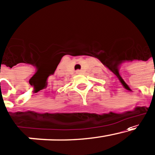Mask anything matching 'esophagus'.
Masks as SVG:
<instances>
[{
	"instance_id": "34e87169",
	"label": "esophagus",
	"mask_w": 155,
	"mask_h": 155,
	"mask_svg": "<svg viewBox=\"0 0 155 155\" xmlns=\"http://www.w3.org/2000/svg\"><path fill=\"white\" fill-rule=\"evenodd\" d=\"M76 73H77V74H79V71H77V72H76Z\"/></svg>"
}]
</instances>
